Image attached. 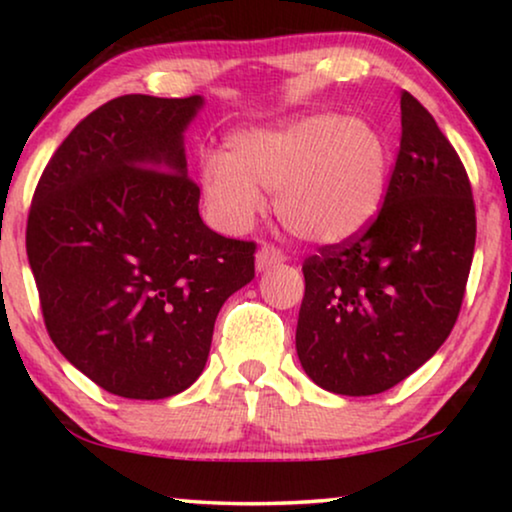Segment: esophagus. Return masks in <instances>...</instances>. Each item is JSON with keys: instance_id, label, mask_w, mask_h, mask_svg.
Masks as SVG:
<instances>
[{"instance_id": "34e87169", "label": "esophagus", "mask_w": 512, "mask_h": 512, "mask_svg": "<svg viewBox=\"0 0 512 512\" xmlns=\"http://www.w3.org/2000/svg\"><path fill=\"white\" fill-rule=\"evenodd\" d=\"M284 258H286L284 251L279 249L277 244L265 242V244H261V247H258V251H256V268H258V270H265V268H270V265L282 263Z\"/></svg>"}]
</instances>
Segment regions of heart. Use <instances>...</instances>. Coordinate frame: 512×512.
<instances>
[{"mask_svg": "<svg viewBox=\"0 0 512 512\" xmlns=\"http://www.w3.org/2000/svg\"><path fill=\"white\" fill-rule=\"evenodd\" d=\"M382 132L335 111L240 132L226 153L202 160L200 181L216 219L247 228L275 193L279 221L300 240L347 242L375 221L387 195Z\"/></svg>", "mask_w": 512, "mask_h": 512, "instance_id": "1", "label": "heart"}]
</instances>
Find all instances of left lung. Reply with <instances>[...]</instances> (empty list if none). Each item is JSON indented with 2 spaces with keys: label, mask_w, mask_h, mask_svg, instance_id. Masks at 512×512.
Listing matches in <instances>:
<instances>
[{
  "label": "left lung",
  "mask_w": 512,
  "mask_h": 512,
  "mask_svg": "<svg viewBox=\"0 0 512 512\" xmlns=\"http://www.w3.org/2000/svg\"><path fill=\"white\" fill-rule=\"evenodd\" d=\"M401 128L375 221L303 263L298 359L333 394L373 396L396 387L438 352L464 303L475 249L466 167L408 90Z\"/></svg>",
  "instance_id": "obj_1"
}]
</instances>
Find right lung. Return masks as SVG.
Listing matches in <instances>:
<instances>
[{
    "label": "right lung",
    "mask_w": 512,
    "mask_h": 512,
    "mask_svg": "<svg viewBox=\"0 0 512 512\" xmlns=\"http://www.w3.org/2000/svg\"><path fill=\"white\" fill-rule=\"evenodd\" d=\"M202 97L123 95L41 172L25 247L46 331L97 387L158 401L198 380L221 305L254 279L256 242L200 219L181 132Z\"/></svg>",
    "instance_id": "obj_1"
}]
</instances>
